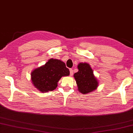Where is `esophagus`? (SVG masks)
<instances>
[{
	"label": "esophagus",
	"mask_w": 133,
	"mask_h": 133,
	"mask_svg": "<svg viewBox=\"0 0 133 133\" xmlns=\"http://www.w3.org/2000/svg\"><path fill=\"white\" fill-rule=\"evenodd\" d=\"M73 69H70V75L71 76H73Z\"/></svg>",
	"instance_id": "34e87169"
}]
</instances>
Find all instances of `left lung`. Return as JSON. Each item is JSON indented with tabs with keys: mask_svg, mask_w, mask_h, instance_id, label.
Wrapping results in <instances>:
<instances>
[{
	"mask_svg": "<svg viewBox=\"0 0 133 133\" xmlns=\"http://www.w3.org/2000/svg\"><path fill=\"white\" fill-rule=\"evenodd\" d=\"M78 71L74 74L78 90L82 94H88L97 89L99 82L94 76L93 70L88 63H79Z\"/></svg>",
	"mask_w": 133,
	"mask_h": 133,
	"instance_id": "8db88e82",
	"label": "left lung"
}]
</instances>
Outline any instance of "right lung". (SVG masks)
<instances>
[{"instance_id":"obj_1","label":"right lung","mask_w":133,"mask_h":133,"mask_svg":"<svg viewBox=\"0 0 133 133\" xmlns=\"http://www.w3.org/2000/svg\"><path fill=\"white\" fill-rule=\"evenodd\" d=\"M70 71L62 60L50 59L43 66L35 69L31 73L32 83L42 92L52 91L56 88L60 79L68 76Z\"/></svg>"}]
</instances>
